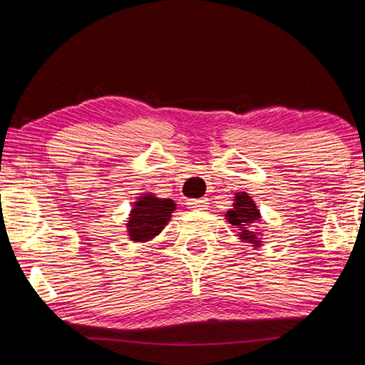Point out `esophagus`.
Returning <instances> with one entry per match:
<instances>
[{
  "mask_svg": "<svg viewBox=\"0 0 365 365\" xmlns=\"http://www.w3.org/2000/svg\"><path fill=\"white\" fill-rule=\"evenodd\" d=\"M187 205L192 210H205L208 207V199H205V197H202V199H192L187 202Z\"/></svg>",
  "mask_w": 365,
  "mask_h": 365,
  "instance_id": "34e87169",
  "label": "esophagus"
}]
</instances>
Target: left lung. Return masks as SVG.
Segmentation results:
<instances>
[{"label": "left lung", "instance_id": "8db88e82", "mask_svg": "<svg viewBox=\"0 0 365 365\" xmlns=\"http://www.w3.org/2000/svg\"><path fill=\"white\" fill-rule=\"evenodd\" d=\"M226 221L237 229V237L240 242L250 244L253 250L263 247V227H259L261 216L257 203L247 192L234 194L232 208L225 215Z\"/></svg>", "mask_w": 365, "mask_h": 365}]
</instances>
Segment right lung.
<instances>
[{"label": "right lung", "mask_w": 365, "mask_h": 365, "mask_svg": "<svg viewBox=\"0 0 365 365\" xmlns=\"http://www.w3.org/2000/svg\"><path fill=\"white\" fill-rule=\"evenodd\" d=\"M176 203L171 199H160L155 194H140L128 215L126 232L134 244H145L163 231L171 220Z\"/></svg>", "instance_id": "add662e5"}]
</instances>
